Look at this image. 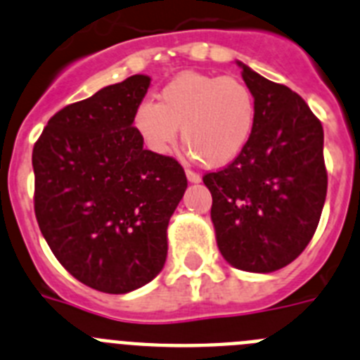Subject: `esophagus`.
Wrapping results in <instances>:
<instances>
[{
	"label": "esophagus",
	"instance_id": "esophagus-1",
	"mask_svg": "<svg viewBox=\"0 0 360 360\" xmlns=\"http://www.w3.org/2000/svg\"><path fill=\"white\" fill-rule=\"evenodd\" d=\"M186 176H187V180L193 184H198L200 180H202V176H200L198 173H195V171H191V169H186Z\"/></svg>",
	"mask_w": 360,
	"mask_h": 360
}]
</instances>
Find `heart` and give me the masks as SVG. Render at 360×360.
<instances>
[{"label":"heart","instance_id":"obj_1","mask_svg":"<svg viewBox=\"0 0 360 360\" xmlns=\"http://www.w3.org/2000/svg\"><path fill=\"white\" fill-rule=\"evenodd\" d=\"M256 124V101L236 77L184 72L158 94V104L144 101L133 113V126L146 148L165 157L174 149L178 128L193 157L207 167L236 160L249 144Z\"/></svg>","mask_w":360,"mask_h":360}]
</instances>
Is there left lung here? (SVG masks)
I'll use <instances>...</instances> for the list:
<instances>
[{"label": "left lung", "instance_id": "1", "mask_svg": "<svg viewBox=\"0 0 360 360\" xmlns=\"http://www.w3.org/2000/svg\"><path fill=\"white\" fill-rule=\"evenodd\" d=\"M238 65L256 101L252 136L203 184L221 256L236 269L266 274L294 262L319 225L328 187L324 133L295 91Z\"/></svg>", "mask_w": 360, "mask_h": 360}]
</instances>
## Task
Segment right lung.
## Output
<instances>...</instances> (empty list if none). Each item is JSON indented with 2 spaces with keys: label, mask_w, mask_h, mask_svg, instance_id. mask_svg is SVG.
<instances>
[{
  "label": "right lung",
  "mask_w": 360,
  "mask_h": 360,
  "mask_svg": "<svg viewBox=\"0 0 360 360\" xmlns=\"http://www.w3.org/2000/svg\"><path fill=\"white\" fill-rule=\"evenodd\" d=\"M151 79L131 75L59 110L32 151L34 211L70 274L106 294L157 278L187 187L173 157L144 149L133 113Z\"/></svg>",
  "instance_id": "1"
}]
</instances>
